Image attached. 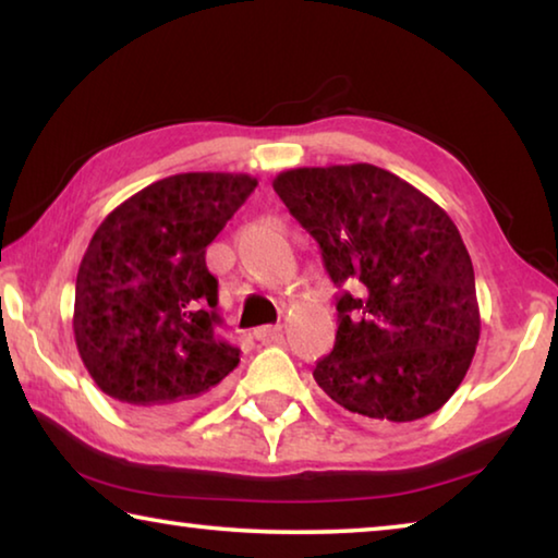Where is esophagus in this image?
<instances>
[{"mask_svg": "<svg viewBox=\"0 0 558 558\" xmlns=\"http://www.w3.org/2000/svg\"><path fill=\"white\" fill-rule=\"evenodd\" d=\"M282 335V327L280 325H263L256 329V337L260 342H272V339H278Z\"/></svg>", "mask_w": 558, "mask_h": 558, "instance_id": "obj_1", "label": "esophagus"}]
</instances>
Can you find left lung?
<instances>
[{
  "instance_id": "obj_1",
  "label": "left lung",
  "mask_w": 558,
  "mask_h": 558,
  "mask_svg": "<svg viewBox=\"0 0 558 558\" xmlns=\"http://www.w3.org/2000/svg\"><path fill=\"white\" fill-rule=\"evenodd\" d=\"M315 235L335 286V349L315 381L374 423H411L446 405L475 356V270L458 226L401 177L356 162L272 179Z\"/></svg>"
}]
</instances>
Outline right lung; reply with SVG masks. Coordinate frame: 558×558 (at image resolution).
Masks as SVG:
<instances>
[{
	"mask_svg": "<svg viewBox=\"0 0 558 558\" xmlns=\"http://www.w3.org/2000/svg\"><path fill=\"white\" fill-rule=\"evenodd\" d=\"M256 186L251 174H172L93 233L75 278L73 337L93 381L132 413L172 418L239 364L219 329L206 245Z\"/></svg>",
	"mask_w": 558,
	"mask_h": 558,
	"instance_id": "right-lung-1",
	"label": "right lung"
}]
</instances>
